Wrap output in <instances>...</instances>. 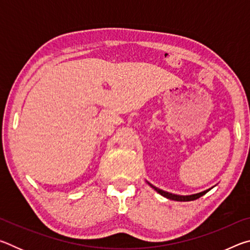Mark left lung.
Segmentation results:
<instances>
[{"instance_id":"obj_1","label":"left lung","mask_w":250,"mask_h":250,"mask_svg":"<svg viewBox=\"0 0 250 250\" xmlns=\"http://www.w3.org/2000/svg\"><path fill=\"white\" fill-rule=\"evenodd\" d=\"M147 184H149L152 188H154L156 192L161 195L168 198V200H172V201H177V202H189V201H194V200H197V198H200L201 196L205 195V194L209 191V189H206L204 192H201V193H197V194H193V195H176V194H172V193H168L166 191H162V189H160L158 188H155L154 185H152L151 183L147 182Z\"/></svg>"}]
</instances>
